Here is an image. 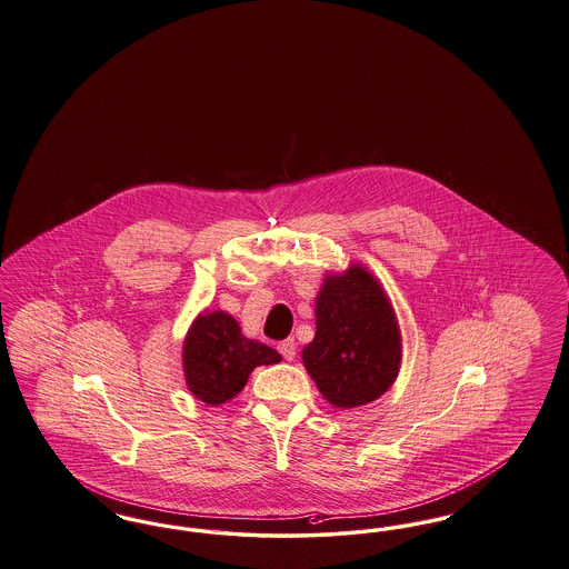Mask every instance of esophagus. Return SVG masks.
I'll list each match as a JSON object with an SVG mask.
<instances>
[{"mask_svg":"<svg viewBox=\"0 0 569 569\" xmlns=\"http://www.w3.org/2000/svg\"><path fill=\"white\" fill-rule=\"evenodd\" d=\"M277 349H279V353L283 356V360H288V362H292L296 356V342L295 339H286V341L279 342L277 345Z\"/></svg>","mask_w":569,"mask_h":569,"instance_id":"34e87169","label":"esophagus"}]
</instances>
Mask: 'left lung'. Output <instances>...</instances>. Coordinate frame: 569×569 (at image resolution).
<instances>
[{
    "label": "left lung",
    "instance_id": "1",
    "mask_svg": "<svg viewBox=\"0 0 569 569\" xmlns=\"http://www.w3.org/2000/svg\"><path fill=\"white\" fill-rule=\"evenodd\" d=\"M316 318V339L302 349V362L321 396L337 409L383 396L398 377L402 341L379 279L362 264L328 274Z\"/></svg>",
    "mask_w": 569,
    "mask_h": 569
}]
</instances>
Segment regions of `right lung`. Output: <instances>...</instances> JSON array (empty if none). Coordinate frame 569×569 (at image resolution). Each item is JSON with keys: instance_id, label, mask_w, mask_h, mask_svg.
I'll return each mask as SVG.
<instances>
[{"instance_id": "obj_1", "label": "right lung", "mask_w": 569, "mask_h": 569, "mask_svg": "<svg viewBox=\"0 0 569 569\" xmlns=\"http://www.w3.org/2000/svg\"><path fill=\"white\" fill-rule=\"evenodd\" d=\"M281 362L264 342L241 335L237 319L224 311H204L183 339L186 386L204 405L218 407L234 398L256 366Z\"/></svg>"}]
</instances>
